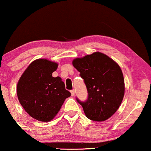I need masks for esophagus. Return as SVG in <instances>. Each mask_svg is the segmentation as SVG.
I'll return each instance as SVG.
<instances>
[{
    "instance_id": "1",
    "label": "esophagus",
    "mask_w": 151,
    "mask_h": 151,
    "mask_svg": "<svg viewBox=\"0 0 151 151\" xmlns=\"http://www.w3.org/2000/svg\"><path fill=\"white\" fill-rule=\"evenodd\" d=\"M70 93H71L72 96H74V94H75V93H74V90H71V91H70Z\"/></svg>"
}]
</instances>
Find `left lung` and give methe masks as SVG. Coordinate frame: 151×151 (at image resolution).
Here are the masks:
<instances>
[{
  "mask_svg": "<svg viewBox=\"0 0 151 151\" xmlns=\"http://www.w3.org/2000/svg\"><path fill=\"white\" fill-rule=\"evenodd\" d=\"M72 65L84 80L88 98L77 102L85 115L94 121H104L118 109L125 93V82L118 63L99 51L72 60Z\"/></svg>",
  "mask_w": 151,
  "mask_h": 151,
  "instance_id": "obj_1",
  "label": "left lung"
}]
</instances>
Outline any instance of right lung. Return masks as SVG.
Listing matches in <instances>:
<instances>
[{"instance_id": "obj_1", "label": "right lung", "mask_w": 151, "mask_h": 151, "mask_svg": "<svg viewBox=\"0 0 151 151\" xmlns=\"http://www.w3.org/2000/svg\"><path fill=\"white\" fill-rule=\"evenodd\" d=\"M57 63L40 58L30 63L21 76L17 86L19 101L27 113L38 121L53 119L66 98L71 95L60 77L52 73Z\"/></svg>"}]
</instances>
